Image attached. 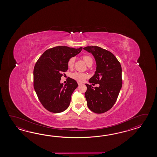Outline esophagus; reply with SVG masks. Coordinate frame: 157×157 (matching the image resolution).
I'll list each match as a JSON object with an SVG mask.
<instances>
[{
	"label": "esophagus",
	"instance_id": "esophagus-1",
	"mask_svg": "<svg viewBox=\"0 0 157 157\" xmlns=\"http://www.w3.org/2000/svg\"><path fill=\"white\" fill-rule=\"evenodd\" d=\"M82 84V83H80V82H78V85L80 86V85H81Z\"/></svg>",
	"mask_w": 157,
	"mask_h": 157
}]
</instances>
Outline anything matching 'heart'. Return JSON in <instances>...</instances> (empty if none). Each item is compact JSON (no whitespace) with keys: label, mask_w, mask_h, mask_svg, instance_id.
<instances>
[{"label":"heart","mask_w":157,"mask_h":157,"mask_svg":"<svg viewBox=\"0 0 157 157\" xmlns=\"http://www.w3.org/2000/svg\"><path fill=\"white\" fill-rule=\"evenodd\" d=\"M81 58L84 61V62L86 64L87 66L89 67V66H92L93 63V59L90 56L87 55V54H85L81 57ZM75 60V59L74 57H71L68 59V62H67V66L69 68L72 69L74 67ZM71 77L74 80L77 81L78 82H83V81L87 77V75L85 73L75 72L71 75Z\"/></svg>","instance_id":"1"}]
</instances>
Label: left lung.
<instances>
[{
  "label": "left lung",
  "mask_w": 157,
  "mask_h": 157,
  "mask_svg": "<svg viewBox=\"0 0 157 157\" xmlns=\"http://www.w3.org/2000/svg\"><path fill=\"white\" fill-rule=\"evenodd\" d=\"M93 55L97 69L90 83H98L99 87L86 83L85 96L88 108L96 113H103L109 110L117 99L122 85V68L113 54L97 46L83 48Z\"/></svg>",
  "instance_id": "obj_1"
}]
</instances>
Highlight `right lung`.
Returning <instances> with one entry per match:
<instances>
[{"label": "right lung", "mask_w": 157, "mask_h": 157, "mask_svg": "<svg viewBox=\"0 0 157 157\" xmlns=\"http://www.w3.org/2000/svg\"><path fill=\"white\" fill-rule=\"evenodd\" d=\"M82 49L54 47L46 50L35 65L34 89L40 103L50 112H62L70 105L71 95L78 84L71 78L64 85L60 81L62 74L68 70V59L80 53Z\"/></svg>", "instance_id": "right-lung-1"}]
</instances>
